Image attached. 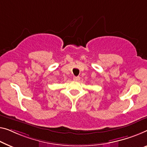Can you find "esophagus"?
Segmentation results:
<instances>
[{"label": "esophagus", "instance_id": "1", "mask_svg": "<svg viewBox=\"0 0 147 147\" xmlns=\"http://www.w3.org/2000/svg\"><path fill=\"white\" fill-rule=\"evenodd\" d=\"M73 80H76V81L79 80H80V77H79V76H74Z\"/></svg>", "mask_w": 147, "mask_h": 147}]
</instances>
